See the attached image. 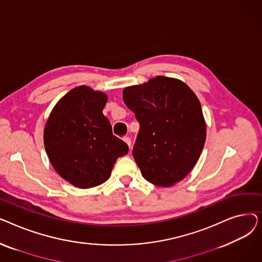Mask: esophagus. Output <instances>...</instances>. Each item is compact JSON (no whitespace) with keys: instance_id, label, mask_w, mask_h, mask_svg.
I'll return each instance as SVG.
<instances>
[{"instance_id":"esophagus-1","label":"esophagus","mask_w":262,"mask_h":262,"mask_svg":"<svg viewBox=\"0 0 262 262\" xmlns=\"http://www.w3.org/2000/svg\"><path fill=\"white\" fill-rule=\"evenodd\" d=\"M123 140L124 141H125V143L128 145V147L130 148V146H132V140H130V138H129V137H124V138H123Z\"/></svg>"}]
</instances>
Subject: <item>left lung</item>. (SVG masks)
<instances>
[{
    "instance_id": "obj_1",
    "label": "left lung",
    "mask_w": 262,
    "mask_h": 262,
    "mask_svg": "<svg viewBox=\"0 0 262 262\" xmlns=\"http://www.w3.org/2000/svg\"><path fill=\"white\" fill-rule=\"evenodd\" d=\"M123 101L140 124L133 156L150 184L171 187L194 168L206 140L195 93L184 81L156 76L124 88Z\"/></svg>"
}]
</instances>
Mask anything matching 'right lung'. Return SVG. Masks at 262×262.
<instances>
[{
	"label": "right lung",
	"mask_w": 262,
	"mask_h": 262,
	"mask_svg": "<svg viewBox=\"0 0 262 262\" xmlns=\"http://www.w3.org/2000/svg\"><path fill=\"white\" fill-rule=\"evenodd\" d=\"M107 94L88 86L69 91L47 120L43 142L49 159L64 181L88 189L105 183L127 144L113 135L103 115Z\"/></svg>",
	"instance_id": "add662e5"
}]
</instances>
